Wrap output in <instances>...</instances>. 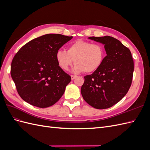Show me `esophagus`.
I'll return each mask as SVG.
<instances>
[{
  "label": "esophagus",
  "mask_w": 150,
  "mask_h": 150,
  "mask_svg": "<svg viewBox=\"0 0 150 150\" xmlns=\"http://www.w3.org/2000/svg\"><path fill=\"white\" fill-rule=\"evenodd\" d=\"M71 79L72 80H74L75 78H76V76H73V75H71Z\"/></svg>",
  "instance_id": "esophagus-1"
}]
</instances>
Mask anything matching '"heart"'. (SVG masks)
<instances>
[{
  "instance_id": "obj_1",
  "label": "heart",
  "mask_w": 150,
  "mask_h": 150,
  "mask_svg": "<svg viewBox=\"0 0 150 150\" xmlns=\"http://www.w3.org/2000/svg\"><path fill=\"white\" fill-rule=\"evenodd\" d=\"M105 51L103 47L97 44L78 40L68 47L67 51L58 50L56 59L62 69L67 70L75 61L76 64L72 72L79 73L84 71L91 73L97 71L102 65Z\"/></svg>"
}]
</instances>
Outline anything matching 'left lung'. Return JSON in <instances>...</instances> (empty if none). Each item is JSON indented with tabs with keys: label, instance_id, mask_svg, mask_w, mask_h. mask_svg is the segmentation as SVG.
<instances>
[{
	"label": "left lung",
	"instance_id": "1",
	"mask_svg": "<svg viewBox=\"0 0 150 150\" xmlns=\"http://www.w3.org/2000/svg\"><path fill=\"white\" fill-rule=\"evenodd\" d=\"M104 46L107 56L102 65L92 74L84 76L81 93L92 107L109 108L124 98L130 88L134 62L129 49L111 36L89 37Z\"/></svg>",
	"mask_w": 150,
	"mask_h": 150
}]
</instances>
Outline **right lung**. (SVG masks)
<instances>
[{"label":"right lung","instance_id":"obj_1","mask_svg":"<svg viewBox=\"0 0 150 150\" xmlns=\"http://www.w3.org/2000/svg\"><path fill=\"white\" fill-rule=\"evenodd\" d=\"M72 36L48 34L30 40L16 54L11 74L23 100L39 108L57 102L71 78L59 66L56 54Z\"/></svg>","mask_w":150,"mask_h":150}]
</instances>
